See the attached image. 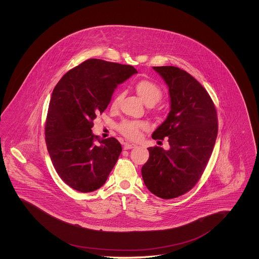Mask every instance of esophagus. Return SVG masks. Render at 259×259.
<instances>
[{"instance_id": "34e87169", "label": "esophagus", "mask_w": 259, "mask_h": 259, "mask_svg": "<svg viewBox=\"0 0 259 259\" xmlns=\"http://www.w3.org/2000/svg\"><path fill=\"white\" fill-rule=\"evenodd\" d=\"M137 148V146L134 145V144H129V143H126V144H124V149H132V148Z\"/></svg>"}]
</instances>
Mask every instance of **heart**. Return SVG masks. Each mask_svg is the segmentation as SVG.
<instances>
[{"label":"heart","mask_w":259,"mask_h":259,"mask_svg":"<svg viewBox=\"0 0 259 259\" xmlns=\"http://www.w3.org/2000/svg\"><path fill=\"white\" fill-rule=\"evenodd\" d=\"M136 93L140 99L148 106H153L162 97V90L156 83L148 79L139 80L135 84ZM122 95L118 94L112 102V106L116 107ZM148 125L145 121H136V120H125L119 124L118 131L122 135L131 141H137L141 138L142 132L148 130Z\"/></svg>","instance_id":"heart-1"}]
</instances>
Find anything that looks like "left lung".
<instances>
[{"label":"left lung","instance_id":"8db88e82","mask_svg":"<svg viewBox=\"0 0 259 259\" xmlns=\"http://www.w3.org/2000/svg\"><path fill=\"white\" fill-rule=\"evenodd\" d=\"M153 70L168 85L171 110L152 139L168 137L170 149L148 148L142 176L151 193L172 199L189 191L200 180L215 144L218 115L209 93L191 74L174 66Z\"/></svg>","mask_w":259,"mask_h":259}]
</instances>
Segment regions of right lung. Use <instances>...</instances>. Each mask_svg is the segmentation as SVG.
<instances>
[{
    "label": "right lung",
    "instance_id": "1",
    "mask_svg": "<svg viewBox=\"0 0 259 259\" xmlns=\"http://www.w3.org/2000/svg\"><path fill=\"white\" fill-rule=\"evenodd\" d=\"M137 70L133 66L88 59L62 76L53 89L45 135L50 159L62 181L79 192L104 185L122 148L115 138L100 140L91 128L112 93Z\"/></svg>",
    "mask_w": 259,
    "mask_h": 259
}]
</instances>
